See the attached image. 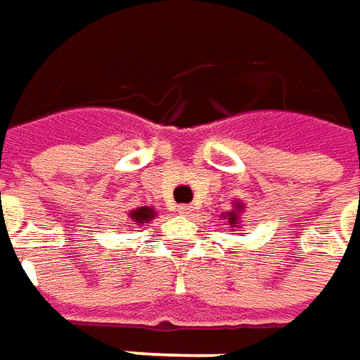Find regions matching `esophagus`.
Masks as SVG:
<instances>
[{
  "instance_id": "1",
  "label": "esophagus",
  "mask_w": 360,
  "mask_h": 360,
  "mask_svg": "<svg viewBox=\"0 0 360 360\" xmlns=\"http://www.w3.org/2000/svg\"><path fill=\"white\" fill-rule=\"evenodd\" d=\"M179 212L181 214H185V217H191V214H193V207H189V205H181Z\"/></svg>"
}]
</instances>
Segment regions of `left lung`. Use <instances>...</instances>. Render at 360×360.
I'll return each instance as SVG.
<instances>
[{"mask_svg": "<svg viewBox=\"0 0 360 360\" xmlns=\"http://www.w3.org/2000/svg\"><path fill=\"white\" fill-rule=\"evenodd\" d=\"M238 205H240V202H238ZM229 217H231V219H229V222H231V224H236V211H232Z\"/></svg>", "mask_w": 360, "mask_h": 360, "instance_id": "obj_1", "label": "left lung"}]
</instances>
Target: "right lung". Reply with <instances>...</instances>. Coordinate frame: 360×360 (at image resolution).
Returning a JSON list of instances; mask_svg holds the SVG:
<instances>
[{
  "label": "right lung",
  "instance_id": "obj_1",
  "mask_svg": "<svg viewBox=\"0 0 360 360\" xmlns=\"http://www.w3.org/2000/svg\"><path fill=\"white\" fill-rule=\"evenodd\" d=\"M155 214H153V209H149V207H139L136 211L129 212V219L134 222H139V224H143V222H148L149 219H153Z\"/></svg>",
  "mask_w": 360,
  "mask_h": 360
}]
</instances>
